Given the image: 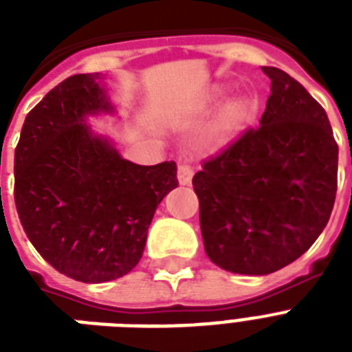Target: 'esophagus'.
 <instances>
[{"label":"esophagus","instance_id":"1","mask_svg":"<svg viewBox=\"0 0 352 352\" xmlns=\"http://www.w3.org/2000/svg\"><path fill=\"white\" fill-rule=\"evenodd\" d=\"M192 177H193L192 166H188V164L179 166V170H177V179H179V182H181L182 186H188V184L192 182Z\"/></svg>","mask_w":352,"mask_h":352}]
</instances>
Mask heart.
I'll use <instances>...</instances> for the list:
<instances>
[{"label": "heart", "mask_w": 352, "mask_h": 352, "mask_svg": "<svg viewBox=\"0 0 352 352\" xmlns=\"http://www.w3.org/2000/svg\"><path fill=\"white\" fill-rule=\"evenodd\" d=\"M226 91H228V85L217 84L210 89V96L219 98V96L225 95ZM252 111H254V106L245 96H239V98H234L232 102H228L221 109L212 127H210L208 135H206V142L212 144V146H223V144L228 142L235 133L239 131L241 126L250 118Z\"/></svg>", "instance_id": "b5f03b06"}]
</instances>
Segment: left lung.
<instances>
[{
    "instance_id": "1",
    "label": "left lung",
    "mask_w": 352,
    "mask_h": 352,
    "mask_svg": "<svg viewBox=\"0 0 352 352\" xmlns=\"http://www.w3.org/2000/svg\"><path fill=\"white\" fill-rule=\"evenodd\" d=\"M248 127L193 175L206 256L223 270L265 276L303 256L327 226L338 188V144L327 113L276 67Z\"/></svg>"
}]
</instances>
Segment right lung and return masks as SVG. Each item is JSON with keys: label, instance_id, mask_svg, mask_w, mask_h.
I'll list each match as a JSON object with an SVG mask.
<instances>
[{"label": "right lung", "instance_id": "obj_1", "mask_svg": "<svg viewBox=\"0 0 352 352\" xmlns=\"http://www.w3.org/2000/svg\"><path fill=\"white\" fill-rule=\"evenodd\" d=\"M100 74H74L25 118L14 153V203L25 234L60 274L84 283L126 276L142 257L160 201L179 186L173 160L138 166L91 131L113 111Z\"/></svg>", "mask_w": 352, "mask_h": 352}]
</instances>
